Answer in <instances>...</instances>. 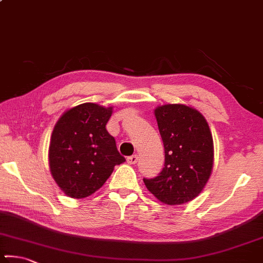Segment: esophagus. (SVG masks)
<instances>
[{"label": "esophagus", "instance_id": "1", "mask_svg": "<svg viewBox=\"0 0 263 263\" xmlns=\"http://www.w3.org/2000/svg\"><path fill=\"white\" fill-rule=\"evenodd\" d=\"M138 160H139V155L134 154L127 159V162L129 163V165H135V163L138 162Z\"/></svg>", "mask_w": 263, "mask_h": 263}]
</instances>
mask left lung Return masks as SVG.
Returning <instances> with one entry per match:
<instances>
[{"label": "left lung", "mask_w": 263, "mask_h": 263, "mask_svg": "<svg viewBox=\"0 0 263 263\" xmlns=\"http://www.w3.org/2000/svg\"><path fill=\"white\" fill-rule=\"evenodd\" d=\"M165 148V167L144 185L167 205L191 201L203 191L214 168V140L205 117L185 104L154 109Z\"/></svg>", "instance_id": "8db88e82"}]
</instances>
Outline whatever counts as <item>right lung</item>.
Masks as SVG:
<instances>
[{"instance_id":"add662e5","label":"right lung","mask_w":263,"mask_h":263,"mask_svg":"<svg viewBox=\"0 0 263 263\" xmlns=\"http://www.w3.org/2000/svg\"><path fill=\"white\" fill-rule=\"evenodd\" d=\"M111 114L112 106L83 103L57 121L48 148L49 171L67 197L91 196L125 161L105 129Z\"/></svg>"}]
</instances>
